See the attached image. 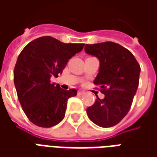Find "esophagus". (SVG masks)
<instances>
[{
    "instance_id": "obj_1",
    "label": "esophagus",
    "mask_w": 157,
    "mask_h": 157,
    "mask_svg": "<svg viewBox=\"0 0 157 157\" xmlns=\"http://www.w3.org/2000/svg\"><path fill=\"white\" fill-rule=\"evenodd\" d=\"M85 94V92H82V91H79L78 92V95H84Z\"/></svg>"
}]
</instances>
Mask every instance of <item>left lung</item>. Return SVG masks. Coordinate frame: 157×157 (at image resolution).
<instances>
[{
    "label": "left lung",
    "instance_id": "obj_1",
    "mask_svg": "<svg viewBox=\"0 0 157 157\" xmlns=\"http://www.w3.org/2000/svg\"><path fill=\"white\" fill-rule=\"evenodd\" d=\"M85 52L98 59L94 80L104 98H97L86 109L89 119L102 128L113 127L124 118L138 89L140 66L127 48L113 42L86 44Z\"/></svg>",
    "mask_w": 157,
    "mask_h": 157
}]
</instances>
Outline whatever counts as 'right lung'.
<instances>
[{
    "label": "right lung",
    "instance_id": "1",
    "mask_svg": "<svg viewBox=\"0 0 157 157\" xmlns=\"http://www.w3.org/2000/svg\"><path fill=\"white\" fill-rule=\"evenodd\" d=\"M83 47L84 44H65L44 36L30 42L20 53L14 84L22 109L33 124L49 128L63 120L67 100L77 91L64 90L50 79L62 74L69 59Z\"/></svg>",
    "mask_w": 157,
    "mask_h": 157
}]
</instances>
